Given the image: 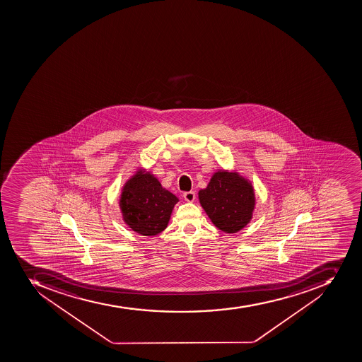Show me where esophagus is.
Instances as JSON below:
<instances>
[{
	"instance_id": "esophagus-1",
	"label": "esophagus",
	"mask_w": 362,
	"mask_h": 362,
	"mask_svg": "<svg viewBox=\"0 0 362 362\" xmlns=\"http://www.w3.org/2000/svg\"><path fill=\"white\" fill-rule=\"evenodd\" d=\"M183 198H185L187 202H194V200L196 199V194H194V191H187V192L183 194Z\"/></svg>"
}]
</instances>
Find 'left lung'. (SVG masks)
Returning <instances> with one entry per match:
<instances>
[{
    "mask_svg": "<svg viewBox=\"0 0 362 362\" xmlns=\"http://www.w3.org/2000/svg\"><path fill=\"white\" fill-rule=\"evenodd\" d=\"M199 200L208 217L223 232L234 233L245 228L255 207L252 187L238 174L217 172L199 191Z\"/></svg>",
    "mask_w": 362,
    "mask_h": 362,
    "instance_id": "obj_1",
    "label": "left lung"
}]
</instances>
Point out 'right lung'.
I'll return each instance as SVG.
<instances>
[{
    "mask_svg": "<svg viewBox=\"0 0 362 362\" xmlns=\"http://www.w3.org/2000/svg\"><path fill=\"white\" fill-rule=\"evenodd\" d=\"M177 197L151 174L138 172L123 188L119 200L124 222L141 235H156L168 225Z\"/></svg>",
    "mask_w": 362,
    "mask_h": 362,
    "instance_id": "right-lung-1",
    "label": "right lung"
}]
</instances>
